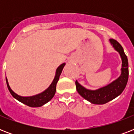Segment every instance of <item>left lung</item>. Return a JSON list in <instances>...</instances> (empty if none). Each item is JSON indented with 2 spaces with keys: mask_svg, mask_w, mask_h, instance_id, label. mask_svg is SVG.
Listing matches in <instances>:
<instances>
[{
  "mask_svg": "<svg viewBox=\"0 0 134 134\" xmlns=\"http://www.w3.org/2000/svg\"><path fill=\"white\" fill-rule=\"evenodd\" d=\"M110 44L119 53L122 60L121 74L120 76L110 83L97 90H89L81 86L76 81L77 92L82 97L94 104H104L119 96L127 86L129 78V65L127 55L124 52L122 46L116 40H109Z\"/></svg>",
  "mask_w": 134,
  "mask_h": 134,
  "instance_id": "obj_1",
  "label": "left lung"
}]
</instances>
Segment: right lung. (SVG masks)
<instances>
[{
  "mask_svg": "<svg viewBox=\"0 0 134 134\" xmlns=\"http://www.w3.org/2000/svg\"><path fill=\"white\" fill-rule=\"evenodd\" d=\"M65 63H63L59 66L56 69L55 71V75L53 80L52 83L48 86V88H46L44 91L41 92L40 94H35L33 96H30V97H22L16 93L11 89L10 86H9L7 79L6 77V83H7V88L9 90V92L13 96L14 98H15L16 99H17L19 102H21L23 104H26L27 106L30 107H40L44 105L47 102H48L51 99H52L55 95V91H56V84L58 83L60 76L63 68L65 67Z\"/></svg>",
  "mask_w": 134,
  "mask_h": 134,
  "instance_id": "add662e5",
  "label": "right lung"
}]
</instances>
